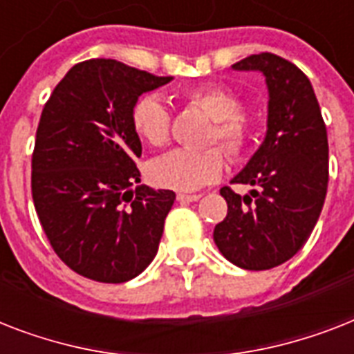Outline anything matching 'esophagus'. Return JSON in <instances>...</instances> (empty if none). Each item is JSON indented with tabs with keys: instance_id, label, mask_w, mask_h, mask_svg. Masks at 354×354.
Masks as SVG:
<instances>
[{
	"instance_id": "34e87169",
	"label": "esophagus",
	"mask_w": 354,
	"mask_h": 354,
	"mask_svg": "<svg viewBox=\"0 0 354 354\" xmlns=\"http://www.w3.org/2000/svg\"><path fill=\"white\" fill-rule=\"evenodd\" d=\"M178 202H196V200L202 198V194H185V193H178Z\"/></svg>"
}]
</instances>
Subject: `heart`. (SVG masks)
<instances>
[{"label":"heart","mask_w":354,"mask_h":354,"mask_svg":"<svg viewBox=\"0 0 354 354\" xmlns=\"http://www.w3.org/2000/svg\"><path fill=\"white\" fill-rule=\"evenodd\" d=\"M183 97L211 118L207 143H218L233 160L246 152L253 128L250 119L241 112L242 102L235 91L226 86H196L183 91ZM130 118L136 133L150 147H161L169 141L171 113L160 95L147 93L139 97ZM222 150L218 147L171 150L149 163L150 182L174 191H196L221 178L224 171Z\"/></svg>","instance_id":"obj_1"}]
</instances>
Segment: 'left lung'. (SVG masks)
I'll use <instances>...</instances> for the list:
<instances>
[{
  "instance_id": "obj_1",
  "label": "left lung",
  "mask_w": 354,
  "mask_h": 354,
  "mask_svg": "<svg viewBox=\"0 0 354 354\" xmlns=\"http://www.w3.org/2000/svg\"><path fill=\"white\" fill-rule=\"evenodd\" d=\"M261 71L268 86L266 136L232 183L222 187L227 215L213 232L224 257L239 268L270 270L294 257L313 233L329 182V143L318 99L301 69L272 53L232 66Z\"/></svg>"
}]
</instances>
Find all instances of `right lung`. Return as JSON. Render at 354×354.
<instances>
[{"instance_id":"right-lung-1","label":"right lung","mask_w":354,"mask_h":354,"mask_svg":"<svg viewBox=\"0 0 354 354\" xmlns=\"http://www.w3.org/2000/svg\"><path fill=\"white\" fill-rule=\"evenodd\" d=\"M112 58L75 64L41 110L30 189L53 250L99 283H124L158 253L176 194L141 182L132 106L171 82Z\"/></svg>"}]
</instances>
